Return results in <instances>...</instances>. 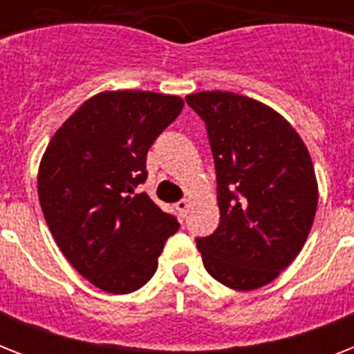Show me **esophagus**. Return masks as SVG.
<instances>
[{
    "label": "esophagus",
    "mask_w": 354,
    "mask_h": 354,
    "mask_svg": "<svg viewBox=\"0 0 354 354\" xmlns=\"http://www.w3.org/2000/svg\"><path fill=\"white\" fill-rule=\"evenodd\" d=\"M189 207H191V204H189L187 200H180V202L176 204V211L180 213V216H182V218H185V216H187Z\"/></svg>",
    "instance_id": "obj_1"
}]
</instances>
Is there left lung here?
<instances>
[{
  "label": "left lung",
  "mask_w": 354,
  "mask_h": 354,
  "mask_svg": "<svg viewBox=\"0 0 354 354\" xmlns=\"http://www.w3.org/2000/svg\"><path fill=\"white\" fill-rule=\"evenodd\" d=\"M185 101L205 122L221 224L196 239L205 270L233 290L268 285L301 252L318 207L313 160L299 133L263 102L232 91Z\"/></svg>",
  "instance_id": "8db88e82"
}]
</instances>
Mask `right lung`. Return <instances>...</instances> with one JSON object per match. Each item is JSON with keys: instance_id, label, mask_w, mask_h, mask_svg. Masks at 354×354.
<instances>
[{"instance_id": "right-lung-1", "label": "right lung", "mask_w": 354, "mask_h": 354, "mask_svg": "<svg viewBox=\"0 0 354 354\" xmlns=\"http://www.w3.org/2000/svg\"><path fill=\"white\" fill-rule=\"evenodd\" d=\"M178 95L102 91L58 128L41 156L38 196L55 242L91 285L130 294L154 275L178 221L149 194L147 152L180 115Z\"/></svg>"}]
</instances>
